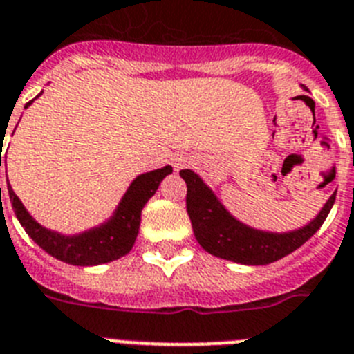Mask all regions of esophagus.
Returning a JSON list of instances; mask_svg holds the SVG:
<instances>
[{"instance_id":"34e87169","label":"esophagus","mask_w":354,"mask_h":354,"mask_svg":"<svg viewBox=\"0 0 354 354\" xmlns=\"http://www.w3.org/2000/svg\"><path fill=\"white\" fill-rule=\"evenodd\" d=\"M186 162H188V159H186V157H177V159H175V162H174V166L177 168V170H180V168H183Z\"/></svg>"}]
</instances>
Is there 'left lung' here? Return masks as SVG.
<instances>
[{
	"instance_id": "1",
	"label": "left lung",
	"mask_w": 354,
	"mask_h": 354,
	"mask_svg": "<svg viewBox=\"0 0 354 354\" xmlns=\"http://www.w3.org/2000/svg\"><path fill=\"white\" fill-rule=\"evenodd\" d=\"M179 174L188 186L186 209L192 220L195 238L202 249L216 258L229 259L241 265L274 263L299 249L324 223L337 195L333 193L329 197L321 213L308 225L297 231L279 234V232H265L243 225L236 218H232L195 171L180 170Z\"/></svg>"
}]
</instances>
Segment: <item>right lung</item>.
I'll use <instances>...</instances> for the list:
<instances>
[{"instance_id":"obj_1","label":"right lung","mask_w":354,"mask_h":354,"mask_svg":"<svg viewBox=\"0 0 354 354\" xmlns=\"http://www.w3.org/2000/svg\"><path fill=\"white\" fill-rule=\"evenodd\" d=\"M32 102H28L26 107ZM170 174L171 166H165V168L136 177L134 183L131 184V188L127 189L125 197L120 202L113 218L105 222L104 225L82 232V234H77V236H64V234L48 231L42 225H39L30 216L25 206L21 204V201L10 186H8V197H10L12 207H14V213H16L19 223L41 249H44L48 254L64 261V263L77 265V267H91V265L114 261V259L125 256L132 249L136 236L140 232L141 209L145 207L148 198L157 192L161 180Z\"/></svg>"}]
</instances>
